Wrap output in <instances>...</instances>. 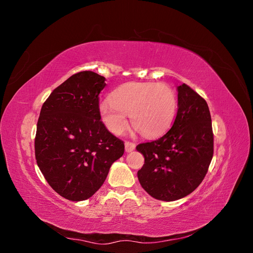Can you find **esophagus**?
<instances>
[{
  "label": "esophagus",
  "instance_id": "esophagus-1",
  "mask_svg": "<svg viewBox=\"0 0 253 253\" xmlns=\"http://www.w3.org/2000/svg\"><path fill=\"white\" fill-rule=\"evenodd\" d=\"M136 148V144L134 142H131V141H126L125 143V149H126V152H132L134 151Z\"/></svg>",
  "mask_w": 253,
  "mask_h": 253
}]
</instances>
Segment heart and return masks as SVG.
<instances>
[{
  "mask_svg": "<svg viewBox=\"0 0 253 253\" xmlns=\"http://www.w3.org/2000/svg\"><path fill=\"white\" fill-rule=\"evenodd\" d=\"M177 98L166 83L129 82L111 94L110 100L99 104V114L113 134L120 135L127 126L126 116L145 137H155L172 125Z\"/></svg>",
  "mask_w": 253,
  "mask_h": 253,
  "instance_id": "b5f03b06",
  "label": "heart"
}]
</instances>
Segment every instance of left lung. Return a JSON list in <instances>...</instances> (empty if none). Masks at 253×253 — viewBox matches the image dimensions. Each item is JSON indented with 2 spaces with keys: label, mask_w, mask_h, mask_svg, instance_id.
Returning a JSON list of instances; mask_svg holds the SVG:
<instances>
[{
  "label": "left lung",
  "mask_w": 253,
  "mask_h": 253,
  "mask_svg": "<svg viewBox=\"0 0 253 253\" xmlns=\"http://www.w3.org/2000/svg\"><path fill=\"white\" fill-rule=\"evenodd\" d=\"M177 91L178 110L172 127L159 139L136 147L144 157L137 173L141 187L165 202L192 193L205 178L213 157L208 104L185 83Z\"/></svg>",
  "instance_id": "8db88e82"
}]
</instances>
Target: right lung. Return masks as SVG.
<instances>
[{
  "label": "right lung",
  "mask_w": 253,
  "mask_h": 253,
  "mask_svg": "<svg viewBox=\"0 0 253 253\" xmlns=\"http://www.w3.org/2000/svg\"><path fill=\"white\" fill-rule=\"evenodd\" d=\"M105 78L85 71L73 75L42 105L37 125L38 167L56 192L80 202L100 189L125 143L100 120L99 94Z\"/></svg>",
  "instance_id": "obj_1"
}]
</instances>
